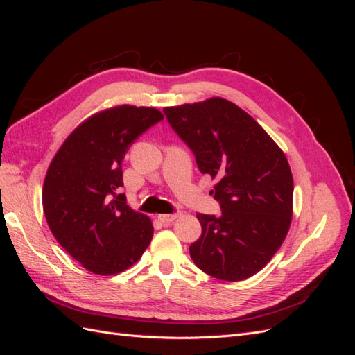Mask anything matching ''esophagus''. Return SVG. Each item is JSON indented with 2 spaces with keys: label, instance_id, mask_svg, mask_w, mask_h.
Wrapping results in <instances>:
<instances>
[{
  "label": "esophagus",
  "instance_id": "1",
  "mask_svg": "<svg viewBox=\"0 0 355 355\" xmlns=\"http://www.w3.org/2000/svg\"><path fill=\"white\" fill-rule=\"evenodd\" d=\"M178 218H179L178 213H173V214H158V220H159L161 223H164V225L171 223L173 220H176Z\"/></svg>",
  "mask_w": 355,
  "mask_h": 355
}]
</instances>
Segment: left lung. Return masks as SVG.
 I'll return each instance as SVG.
<instances>
[{
    "label": "left lung",
    "instance_id": "1",
    "mask_svg": "<svg viewBox=\"0 0 355 355\" xmlns=\"http://www.w3.org/2000/svg\"><path fill=\"white\" fill-rule=\"evenodd\" d=\"M164 114L201 173L218 180L222 214H197L202 231L189 247L192 261L219 280H245L272 259L292 223L287 158L254 118L227 99L167 106Z\"/></svg>",
    "mask_w": 355,
    "mask_h": 355
}]
</instances>
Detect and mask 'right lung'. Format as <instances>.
<instances>
[{
  "label": "right lung",
  "mask_w": 355,
  "mask_h": 355,
  "mask_svg": "<svg viewBox=\"0 0 355 355\" xmlns=\"http://www.w3.org/2000/svg\"><path fill=\"white\" fill-rule=\"evenodd\" d=\"M163 114L120 105L84 120L51 159L42 185V210L58 243L85 270L114 275L135 265L154 235L146 214L116 194L127 149Z\"/></svg>",
  "instance_id": "add662e5"
}]
</instances>
